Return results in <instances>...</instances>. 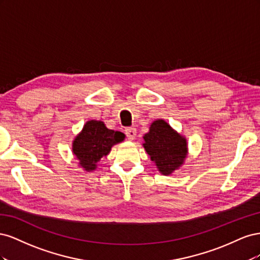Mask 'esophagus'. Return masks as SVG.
Instances as JSON below:
<instances>
[{"mask_svg": "<svg viewBox=\"0 0 260 260\" xmlns=\"http://www.w3.org/2000/svg\"><path fill=\"white\" fill-rule=\"evenodd\" d=\"M124 132H125V136H127V138L130 141L135 140L137 137V129L136 128H127L124 130Z\"/></svg>", "mask_w": 260, "mask_h": 260, "instance_id": "1", "label": "esophagus"}]
</instances>
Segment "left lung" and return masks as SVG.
<instances>
[{"instance_id": "1", "label": "left lung", "mask_w": 260, "mask_h": 260, "mask_svg": "<svg viewBox=\"0 0 260 260\" xmlns=\"http://www.w3.org/2000/svg\"><path fill=\"white\" fill-rule=\"evenodd\" d=\"M143 146L162 175H171L187 155L186 139L162 119L155 120L143 137Z\"/></svg>"}]
</instances>
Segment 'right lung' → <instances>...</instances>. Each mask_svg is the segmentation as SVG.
Wrapping results in <instances>:
<instances>
[{"mask_svg": "<svg viewBox=\"0 0 260 260\" xmlns=\"http://www.w3.org/2000/svg\"><path fill=\"white\" fill-rule=\"evenodd\" d=\"M123 140L122 132L107 129L103 121L89 120L75 138L73 153L85 171H93L102 157L108 155L112 147Z\"/></svg>", "mask_w": 260, "mask_h": 260, "instance_id": "obj_1", "label": "right lung"}]
</instances>
